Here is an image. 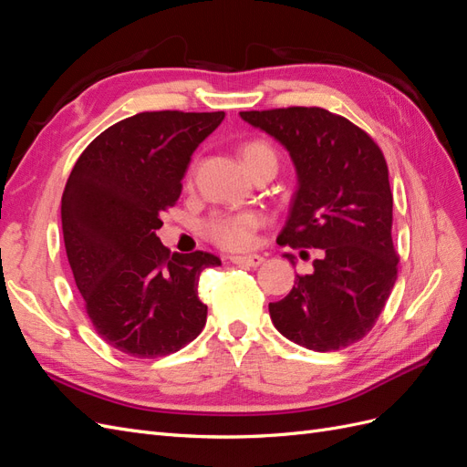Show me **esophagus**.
Masks as SVG:
<instances>
[{"instance_id": "esophagus-1", "label": "esophagus", "mask_w": 467, "mask_h": 467, "mask_svg": "<svg viewBox=\"0 0 467 467\" xmlns=\"http://www.w3.org/2000/svg\"><path fill=\"white\" fill-rule=\"evenodd\" d=\"M230 261L239 266H259L265 259L261 255H234Z\"/></svg>"}]
</instances>
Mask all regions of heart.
I'll return each instance as SVG.
<instances>
[{"label": "heart", "instance_id": "b5f03b06", "mask_svg": "<svg viewBox=\"0 0 467 467\" xmlns=\"http://www.w3.org/2000/svg\"><path fill=\"white\" fill-rule=\"evenodd\" d=\"M242 158L251 173L266 161H276L275 148L261 138L247 140L242 146ZM266 223L261 210H214L201 223L202 235L214 245L228 251H244L255 244L257 232Z\"/></svg>", "mask_w": 467, "mask_h": 467}]
</instances>
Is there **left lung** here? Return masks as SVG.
<instances>
[{
    "mask_svg": "<svg viewBox=\"0 0 467 467\" xmlns=\"http://www.w3.org/2000/svg\"><path fill=\"white\" fill-rule=\"evenodd\" d=\"M239 115L275 136L298 171L290 218L276 242L323 251L312 275H298L288 296L268 304L275 327L317 352L357 343L372 331L398 278L384 153L368 132L321 107Z\"/></svg>",
    "mask_w": 467,
    "mask_h": 467,
    "instance_id": "left-lung-1",
    "label": "left lung"
}]
</instances>
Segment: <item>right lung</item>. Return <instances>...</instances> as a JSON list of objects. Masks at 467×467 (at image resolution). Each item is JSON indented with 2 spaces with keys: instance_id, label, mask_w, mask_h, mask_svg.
<instances>
[{
  "instance_id": "add662e5",
  "label": "right lung",
  "mask_w": 467,
  "mask_h": 467,
  "mask_svg": "<svg viewBox=\"0 0 467 467\" xmlns=\"http://www.w3.org/2000/svg\"><path fill=\"white\" fill-rule=\"evenodd\" d=\"M223 110L138 112L81 151L62 194L66 255L93 329L134 358H160L201 335L199 276L220 259L171 253L155 235L181 196L191 155Z\"/></svg>"
}]
</instances>
